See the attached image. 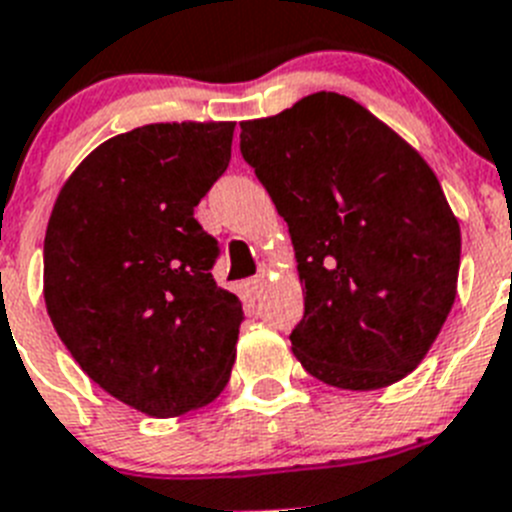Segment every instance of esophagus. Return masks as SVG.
I'll return each instance as SVG.
<instances>
[{
    "label": "esophagus",
    "mask_w": 512,
    "mask_h": 512,
    "mask_svg": "<svg viewBox=\"0 0 512 512\" xmlns=\"http://www.w3.org/2000/svg\"><path fill=\"white\" fill-rule=\"evenodd\" d=\"M269 271H271V266H261L259 274H256V277H253V279H248V292H251L253 297H259L261 292H264L266 277H269Z\"/></svg>",
    "instance_id": "34e87169"
}]
</instances>
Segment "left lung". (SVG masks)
Here are the masks:
<instances>
[{
    "instance_id": "obj_1",
    "label": "left lung",
    "mask_w": 512,
    "mask_h": 512,
    "mask_svg": "<svg viewBox=\"0 0 512 512\" xmlns=\"http://www.w3.org/2000/svg\"><path fill=\"white\" fill-rule=\"evenodd\" d=\"M241 153L287 220L305 315L292 354L338 390L425 359L456 300L459 220L425 158L336 92L241 122Z\"/></svg>"
}]
</instances>
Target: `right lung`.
Instances as JSON below:
<instances>
[{"instance_id": "right-lung-1", "label": "right lung", "mask_w": 512, "mask_h": 512, "mask_svg": "<svg viewBox=\"0 0 512 512\" xmlns=\"http://www.w3.org/2000/svg\"><path fill=\"white\" fill-rule=\"evenodd\" d=\"M235 122H153L66 179L43 246V297L76 364L153 418L205 408L235 361L241 300L210 269L194 207L230 164Z\"/></svg>"}]
</instances>
